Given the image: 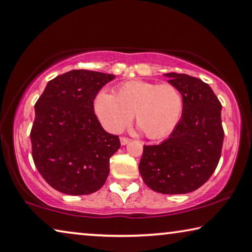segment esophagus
I'll list each match as a JSON object with an SVG mask.
<instances>
[{
    "label": "esophagus",
    "instance_id": "34e87169",
    "mask_svg": "<svg viewBox=\"0 0 252 252\" xmlns=\"http://www.w3.org/2000/svg\"><path fill=\"white\" fill-rule=\"evenodd\" d=\"M120 141H121V145L122 146H126V145H127V143L130 142V139L126 138V137H121V138H120Z\"/></svg>",
    "mask_w": 252,
    "mask_h": 252
}]
</instances>
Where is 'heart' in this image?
Here are the masks:
<instances>
[{"label": "heart", "instance_id": "1", "mask_svg": "<svg viewBox=\"0 0 252 252\" xmlns=\"http://www.w3.org/2000/svg\"><path fill=\"white\" fill-rule=\"evenodd\" d=\"M184 110V98L173 84H157L140 79L119 85L114 95L101 92L94 111L104 129L119 133L132 120L147 138L163 139L176 129Z\"/></svg>", "mask_w": 252, "mask_h": 252}]
</instances>
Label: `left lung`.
<instances>
[{"mask_svg": "<svg viewBox=\"0 0 252 252\" xmlns=\"http://www.w3.org/2000/svg\"><path fill=\"white\" fill-rule=\"evenodd\" d=\"M184 98L182 119L160 145L145 146L139 171L161 194H186L212 176L221 157L222 105L209 84L186 74H165Z\"/></svg>", "mask_w": 252, "mask_h": 252, "instance_id": "8db88e82", "label": "left lung"}]
</instances>
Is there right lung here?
Masks as SVG:
<instances>
[{"mask_svg":"<svg viewBox=\"0 0 252 252\" xmlns=\"http://www.w3.org/2000/svg\"><path fill=\"white\" fill-rule=\"evenodd\" d=\"M115 76L75 69L50 82L34 105L32 158L43 179L68 195H89L104 185L120 139L103 129L94 99Z\"/></svg>","mask_w":252,"mask_h":252,"instance_id":"1","label":"right lung"}]
</instances>
